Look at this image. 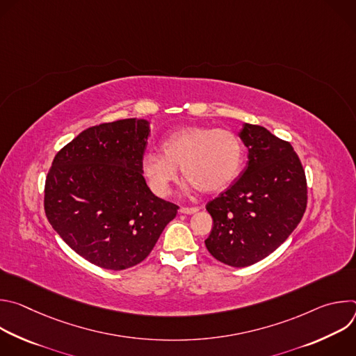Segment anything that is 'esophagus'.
<instances>
[{
    "label": "esophagus",
    "instance_id": "obj_1",
    "mask_svg": "<svg viewBox=\"0 0 356 356\" xmlns=\"http://www.w3.org/2000/svg\"><path fill=\"white\" fill-rule=\"evenodd\" d=\"M179 211H180L181 214H194V213L198 211V209H197V207H180Z\"/></svg>",
    "mask_w": 356,
    "mask_h": 356
}]
</instances>
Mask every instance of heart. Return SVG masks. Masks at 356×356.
Listing matches in <instances>:
<instances>
[{
    "mask_svg": "<svg viewBox=\"0 0 356 356\" xmlns=\"http://www.w3.org/2000/svg\"><path fill=\"white\" fill-rule=\"evenodd\" d=\"M163 155L149 152L142 159V170L152 190L166 194L177 177L183 176L202 193H218L238 176L243 149L236 134L224 128L190 125L173 131L162 142Z\"/></svg>",
    "mask_w": 356,
    "mask_h": 356,
    "instance_id": "heart-1",
    "label": "heart"
}]
</instances>
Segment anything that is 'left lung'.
Masks as SVG:
<instances>
[{"mask_svg":"<svg viewBox=\"0 0 356 356\" xmlns=\"http://www.w3.org/2000/svg\"><path fill=\"white\" fill-rule=\"evenodd\" d=\"M239 138L248 147L246 168L206 206L213 217L206 246L217 261L234 268L270 255L307 207L306 173L293 146L252 124H243Z\"/></svg>","mask_w":356,"mask_h":356,"instance_id":"left-lung-1","label":"left lung"}]
</instances>
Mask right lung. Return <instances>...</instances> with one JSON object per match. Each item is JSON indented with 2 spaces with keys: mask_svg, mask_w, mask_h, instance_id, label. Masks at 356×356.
<instances>
[{
  "mask_svg": "<svg viewBox=\"0 0 356 356\" xmlns=\"http://www.w3.org/2000/svg\"><path fill=\"white\" fill-rule=\"evenodd\" d=\"M146 120H118L62 147L44 183V213L60 238L95 266L124 270L154 249L179 207L147 187Z\"/></svg>",
  "mask_w": 356,
  "mask_h": 356,
  "instance_id": "right-lung-1",
  "label": "right lung"
}]
</instances>
